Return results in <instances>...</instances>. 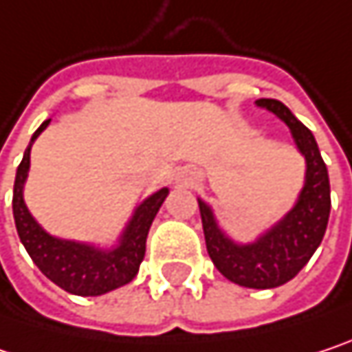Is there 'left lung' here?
I'll return each mask as SVG.
<instances>
[{
	"instance_id": "obj_1",
	"label": "left lung",
	"mask_w": 352,
	"mask_h": 352,
	"mask_svg": "<svg viewBox=\"0 0 352 352\" xmlns=\"http://www.w3.org/2000/svg\"><path fill=\"white\" fill-rule=\"evenodd\" d=\"M256 106L283 120L306 159L304 189L292 208L271 230L250 245H236L216 224L208 204L197 199L208 254L216 269L243 287L271 289L294 279L324 239L330 216V181L314 134L277 100H256Z\"/></svg>"
}]
</instances>
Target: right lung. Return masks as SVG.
I'll use <instances>...</instances> for the list:
<instances>
[{
    "mask_svg": "<svg viewBox=\"0 0 352 352\" xmlns=\"http://www.w3.org/2000/svg\"><path fill=\"white\" fill-rule=\"evenodd\" d=\"M48 122L50 120L42 122L40 128L32 134V140L24 151V159L16 171L12 206L18 236L32 256L36 267L52 283L73 296H102L130 283L136 277L138 267L144 258L151 224L159 208L163 206L169 189H159L136 208L132 220L120 236V243L111 250L50 236L42 230V226L32 218L24 204V183L30 169V148L40 132L48 126Z\"/></svg>",
    "mask_w": 352,
    "mask_h": 352,
    "instance_id": "add662e5",
    "label": "right lung"
}]
</instances>
